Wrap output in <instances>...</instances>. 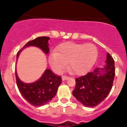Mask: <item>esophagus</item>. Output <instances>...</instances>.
Masks as SVG:
<instances>
[{
    "label": "esophagus",
    "instance_id": "esophagus-1",
    "mask_svg": "<svg viewBox=\"0 0 127 127\" xmlns=\"http://www.w3.org/2000/svg\"><path fill=\"white\" fill-rule=\"evenodd\" d=\"M69 79V77H68L66 76H62V80H66Z\"/></svg>",
    "mask_w": 127,
    "mask_h": 127
}]
</instances>
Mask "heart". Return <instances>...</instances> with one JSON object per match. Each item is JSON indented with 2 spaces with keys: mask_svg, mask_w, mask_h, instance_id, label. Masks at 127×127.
<instances>
[{
  "mask_svg": "<svg viewBox=\"0 0 127 127\" xmlns=\"http://www.w3.org/2000/svg\"><path fill=\"white\" fill-rule=\"evenodd\" d=\"M57 52L49 57V63L55 72L60 73L69 61V67L76 75H82L90 70L95 63L98 51L92 43L66 42L59 45Z\"/></svg>",
  "mask_w": 127,
  "mask_h": 127,
  "instance_id": "heart-1",
  "label": "heart"
}]
</instances>
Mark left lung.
<instances>
[{
  "instance_id": "left-lung-1",
  "label": "left lung",
  "mask_w": 127,
  "mask_h": 127,
  "mask_svg": "<svg viewBox=\"0 0 127 127\" xmlns=\"http://www.w3.org/2000/svg\"><path fill=\"white\" fill-rule=\"evenodd\" d=\"M106 64L84 76L76 78L72 92L79 102L86 107H94L102 102L110 92L115 78V62L107 53Z\"/></svg>"
}]
</instances>
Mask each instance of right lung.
<instances>
[{"mask_svg": "<svg viewBox=\"0 0 127 127\" xmlns=\"http://www.w3.org/2000/svg\"><path fill=\"white\" fill-rule=\"evenodd\" d=\"M49 37H39L28 42L17 53L16 60L21 51L28 47L39 48L45 55H48L49 53ZM15 74L17 86L20 94L28 102L35 107L42 106L49 102L56 95L58 88L62 83L61 77L55 75L49 69H46L37 80L32 83L23 82L19 78L16 70Z\"/></svg>", "mask_w": 127, "mask_h": 127, "instance_id": "add662e5", "label": "right lung"}]
</instances>
